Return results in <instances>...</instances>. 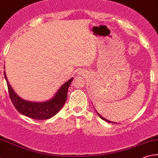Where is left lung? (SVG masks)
<instances>
[{
  "instance_id": "8db88e82",
  "label": "left lung",
  "mask_w": 158,
  "mask_h": 158,
  "mask_svg": "<svg viewBox=\"0 0 158 158\" xmlns=\"http://www.w3.org/2000/svg\"><path fill=\"white\" fill-rule=\"evenodd\" d=\"M96 112H97V111H96ZM97 114H98V115L100 116V118H102L103 120H105V121H106V122H108V123H113V122H111V121H109V120H106V119H105V118H103V117H102V116H101V115H100L99 114H98V112H97Z\"/></svg>"
}]
</instances>
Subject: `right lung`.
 <instances>
[{"instance_id": "obj_1", "label": "right lung", "mask_w": 158, "mask_h": 158, "mask_svg": "<svg viewBox=\"0 0 158 158\" xmlns=\"http://www.w3.org/2000/svg\"><path fill=\"white\" fill-rule=\"evenodd\" d=\"M9 95L15 108L20 114L35 120H46L52 118L62 109L67 98V91L73 78L64 83L51 99L45 102H31L22 99L11 87L4 71Z\"/></svg>"}]
</instances>
